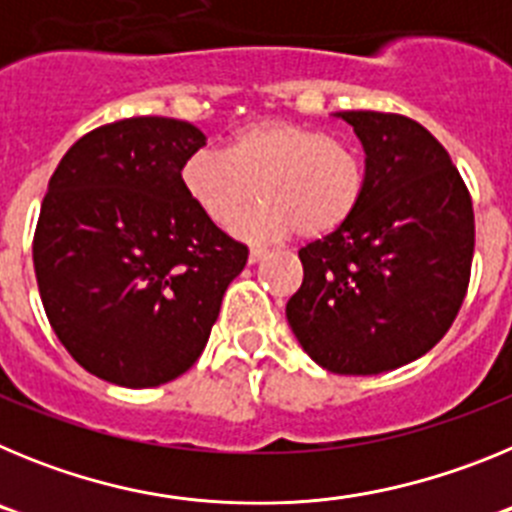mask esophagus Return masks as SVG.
<instances>
[{
    "label": "esophagus",
    "instance_id": "obj_1",
    "mask_svg": "<svg viewBox=\"0 0 512 512\" xmlns=\"http://www.w3.org/2000/svg\"><path fill=\"white\" fill-rule=\"evenodd\" d=\"M266 256H269V251H264V248H251V253H248V264H259Z\"/></svg>",
    "mask_w": 512,
    "mask_h": 512
}]
</instances>
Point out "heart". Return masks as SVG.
Segmentation results:
<instances>
[{
	"instance_id": "heart-1",
	"label": "heart",
	"mask_w": 512,
	"mask_h": 512,
	"mask_svg": "<svg viewBox=\"0 0 512 512\" xmlns=\"http://www.w3.org/2000/svg\"><path fill=\"white\" fill-rule=\"evenodd\" d=\"M192 205L220 228L238 223L246 241H274L300 230L323 238L354 217L364 197V161L351 146L289 120H256L225 140V151H197L182 164Z\"/></svg>"
}]
</instances>
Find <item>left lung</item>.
<instances>
[{"label":"left lung","instance_id":"8db88e82","mask_svg":"<svg viewBox=\"0 0 512 512\" xmlns=\"http://www.w3.org/2000/svg\"><path fill=\"white\" fill-rule=\"evenodd\" d=\"M364 148V197L336 233L300 251L287 323L336 374H382L428 354L467 295L474 210L446 148L390 112H336Z\"/></svg>","mask_w":512,"mask_h":512}]
</instances>
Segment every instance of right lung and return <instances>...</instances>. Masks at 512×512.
<instances>
[{
	"label": "right lung",
	"instance_id": "right-lung-1",
	"mask_svg": "<svg viewBox=\"0 0 512 512\" xmlns=\"http://www.w3.org/2000/svg\"><path fill=\"white\" fill-rule=\"evenodd\" d=\"M207 143L192 122L128 117L79 138L53 171L33 264L58 341L89 374L158 387L205 351L248 248L207 220L182 164Z\"/></svg>",
	"mask_w": 512,
	"mask_h": 512
}]
</instances>
